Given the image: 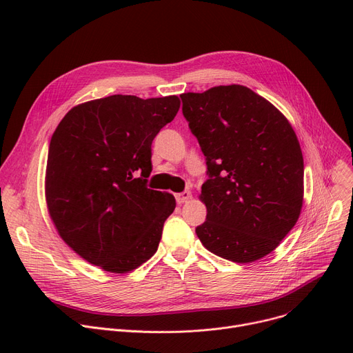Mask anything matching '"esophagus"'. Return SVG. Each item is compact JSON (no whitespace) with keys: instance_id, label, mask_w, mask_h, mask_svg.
<instances>
[{"instance_id":"obj_1","label":"esophagus","mask_w":353,"mask_h":353,"mask_svg":"<svg viewBox=\"0 0 353 353\" xmlns=\"http://www.w3.org/2000/svg\"><path fill=\"white\" fill-rule=\"evenodd\" d=\"M174 197H176L177 205H183V203H186V201L192 197V194H190V192L184 190V192H181V193H177Z\"/></svg>"}]
</instances>
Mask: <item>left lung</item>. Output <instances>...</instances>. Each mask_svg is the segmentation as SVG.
<instances>
[{"instance_id": "1", "label": "left lung", "mask_w": 353, "mask_h": 353, "mask_svg": "<svg viewBox=\"0 0 353 353\" xmlns=\"http://www.w3.org/2000/svg\"><path fill=\"white\" fill-rule=\"evenodd\" d=\"M183 116L206 159L196 233L236 263L269 254L292 230L303 201V156L286 117L243 85L180 96Z\"/></svg>"}]
</instances>
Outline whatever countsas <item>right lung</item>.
<instances>
[{"label": "right lung", "mask_w": 353, "mask_h": 353, "mask_svg": "<svg viewBox=\"0 0 353 353\" xmlns=\"http://www.w3.org/2000/svg\"><path fill=\"white\" fill-rule=\"evenodd\" d=\"M176 96H110L71 108L51 137L46 173L50 216L87 262L125 273L150 259L174 208L147 188L152 143L179 111Z\"/></svg>", "instance_id": "right-lung-1"}]
</instances>
